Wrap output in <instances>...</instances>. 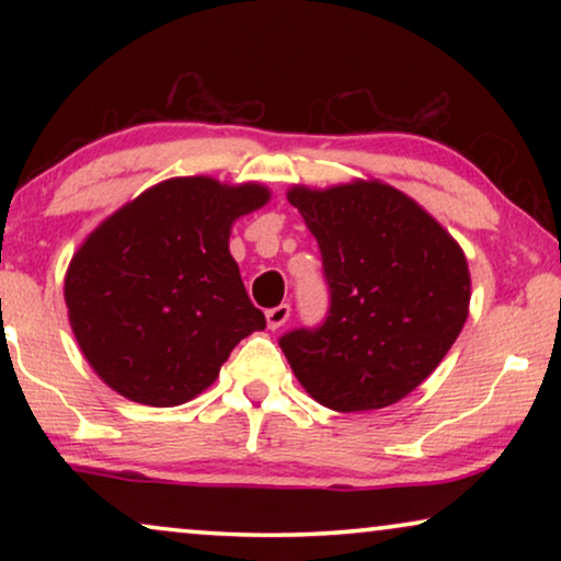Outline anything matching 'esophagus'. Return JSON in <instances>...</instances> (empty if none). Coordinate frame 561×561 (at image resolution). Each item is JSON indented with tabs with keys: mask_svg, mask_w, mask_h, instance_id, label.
<instances>
[{
	"mask_svg": "<svg viewBox=\"0 0 561 561\" xmlns=\"http://www.w3.org/2000/svg\"><path fill=\"white\" fill-rule=\"evenodd\" d=\"M290 317V306L288 304H278L273 306V309L265 311V321H267V329H280L286 324Z\"/></svg>",
	"mask_w": 561,
	"mask_h": 561,
	"instance_id": "34e87169",
	"label": "esophagus"
}]
</instances>
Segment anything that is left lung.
<instances>
[{"label": "left lung", "instance_id": "obj_1", "mask_svg": "<svg viewBox=\"0 0 561 561\" xmlns=\"http://www.w3.org/2000/svg\"><path fill=\"white\" fill-rule=\"evenodd\" d=\"M317 237L327 317L278 340L296 378L332 411L398 403L436 370L470 306L465 252L416 202L386 183L294 188Z\"/></svg>", "mask_w": 561, "mask_h": 561}]
</instances>
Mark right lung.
I'll return each mask as SVG.
<instances>
[{"instance_id": "obj_1", "label": "right lung", "mask_w": 561, "mask_h": 561, "mask_svg": "<svg viewBox=\"0 0 561 561\" xmlns=\"http://www.w3.org/2000/svg\"><path fill=\"white\" fill-rule=\"evenodd\" d=\"M267 202L255 183L173 179L112 214L66 275L79 347L129 401L186 403L240 340L265 329L229 255V227Z\"/></svg>"}]
</instances>
